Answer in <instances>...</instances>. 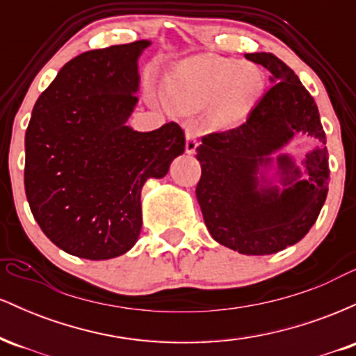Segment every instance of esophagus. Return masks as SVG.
Listing matches in <instances>:
<instances>
[{"mask_svg":"<svg viewBox=\"0 0 356 356\" xmlns=\"http://www.w3.org/2000/svg\"><path fill=\"white\" fill-rule=\"evenodd\" d=\"M199 140H197V132L194 129L186 130V152L194 154L195 149H197Z\"/></svg>","mask_w":356,"mask_h":356,"instance_id":"34e87169","label":"esophagus"}]
</instances>
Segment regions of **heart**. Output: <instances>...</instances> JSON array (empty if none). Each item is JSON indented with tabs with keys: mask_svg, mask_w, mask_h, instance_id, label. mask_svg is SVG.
<instances>
[{
	"mask_svg": "<svg viewBox=\"0 0 356 356\" xmlns=\"http://www.w3.org/2000/svg\"><path fill=\"white\" fill-rule=\"evenodd\" d=\"M263 88V76L254 65L219 55H199L182 61L167 85L169 99L182 110L207 105L212 124H238L252 108Z\"/></svg>",
	"mask_w": 356,
	"mask_h": 356,
	"instance_id": "obj_1",
	"label": "heart"
}]
</instances>
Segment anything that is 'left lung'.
<instances>
[{"label": "left lung", "mask_w": 356, "mask_h": 356, "mask_svg": "<svg viewBox=\"0 0 356 356\" xmlns=\"http://www.w3.org/2000/svg\"><path fill=\"white\" fill-rule=\"evenodd\" d=\"M244 56L263 65L275 85L243 125L202 137L195 149L202 169L195 195L219 244L264 256L296 244L316 222L328 194V150L320 112L296 73L273 53ZM296 133L322 142L307 154L303 173L292 158L279 154ZM273 163L280 186L266 175Z\"/></svg>", "instance_id": "obj_1"}]
</instances>
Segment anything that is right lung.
Wrapping results in <instances>:
<instances>
[{"label": "right lung", "instance_id": "add662e5", "mask_svg": "<svg viewBox=\"0 0 356 356\" xmlns=\"http://www.w3.org/2000/svg\"><path fill=\"white\" fill-rule=\"evenodd\" d=\"M150 42L85 51L36 100L24 136V191L47 238L83 259H112L137 243L140 191L184 152L175 122L127 125L138 99V56Z\"/></svg>", "mask_w": 356, "mask_h": 356}]
</instances>
